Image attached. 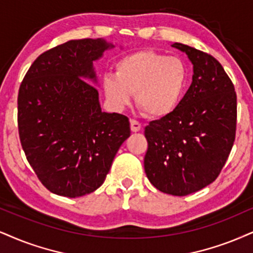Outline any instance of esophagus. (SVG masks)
I'll use <instances>...</instances> for the list:
<instances>
[{
	"instance_id": "obj_1",
	"label": "esophagus",
	"mask_w": 253,
	"mask_h": 253,
	"mask_svg": "<svg viewBox=\"0 0 253 253\" xmlns=\"http://www.w3.org/2000/svg\"><path fill=\"white\" fill-rule=\"evenodd\" d=\"M130 127H131L132 132H137L142 129V124L135 120H131L130 121Z\"/></svg>"
}]
</instances>
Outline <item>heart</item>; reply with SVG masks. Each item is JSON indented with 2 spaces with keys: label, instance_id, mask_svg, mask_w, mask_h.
<instances>
[{
  "label": "heart",
  "instance_id": "heart-1",
  "mask_svg": "<svg viewBox=\"0 0 253 253\" xmlns=\"http://www.w3.org/2000/svg\"><path fill=\"white\" fill-rule=\"evenodd\" d=\"M115 69V75L108 74L103 79L109 103L122 109L130 104L135 93L136 104L151 118L172 114L188 86L189 70L180 58L149 49L123 56Z\"/></svg>",
  "mask_w": 253,
  "mask_h": 253
}]
</instances>
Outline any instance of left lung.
<instances>
[{"instance_id":"left-lung-1","label":"left lung","mask_w":253,"mask_h":253,"mask_svg":"<svg viewBox=\"0 0 253 253\" xmlns=\"http://www.w3.org/2000/svg\"><path fill=\"white\" fill-rule=\"evenodd\" d=\"M171 46L188 55L192 83L172 114L145 126L144 170L160 191L186 196L222 171L236 137L237 96L216 58L182 43Z\"/></svg>"}]
</instances>
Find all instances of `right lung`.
Segmentation results:
<instances>
[{
  "mask_svg": "<svg viewBox=\"0 0 253 253\" xmlns=\"http://www.w3.org/2000/svg\"><path fill=\"white\" fill-rule=\"evenodd\" d=\"M114 46L103 39L68 41L40 55L21 83L22 148L56 195L76 198L98 189L130 136L129 118L102 111L97 89L88 83L97 84L93 61Z\"/></svg>",
  "mask_w": 253,
  "mask_h": 253,
  "instance_id": "obj_1",
  "label": "right lung"
}]
</instances>
